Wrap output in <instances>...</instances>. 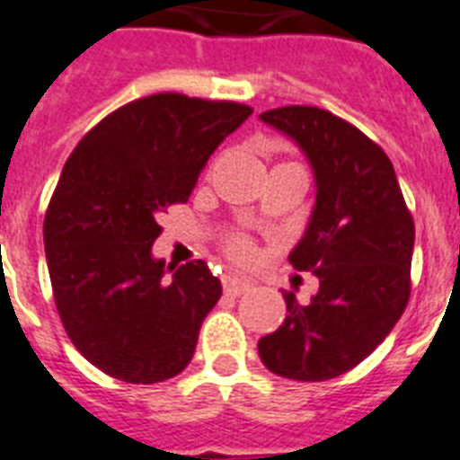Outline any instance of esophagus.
<instances>
[{"label": "esophagus", "mask_w": 460, "mask_h": 460, "mask_svg": "<svg viewBox=\"0 0 460 460\" xmlns=\"http://www.w3.org/2000/svg\"><path fill=\"white\" fill-rule=\"evenodd\" d=\"M223 289H226V294L240 296V294L252 289V282L242 280V278H237V275H223Z\"/></svg>", "instance_id": "esophagus-1"}]
</instances>
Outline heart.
<instances>
[{"label": "heart", "instance_id": "obj_1", "mask_svg": "<svg viewBox=\"0 0 460 460\" xmlns=\"http://www.w3.org/2000/svg\"><path fill=\"white\" fill-rule=\"evenodd\" d=\"M226 252L227 256L233 261H237V263H247L249 259L253 256V247H252V242L247 240V237H230V240L226 242Z\"/></svg>", "mask_w": 460, "mask_h": 460}]
</instances>
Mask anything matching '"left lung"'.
<instances>
[{
	"instance_id": "1",
	"label": "left lung",
	"mask_w": 460,
	"mask_h": 460,
	"mask_svg": "<svg viewBox=\"0 0 460 460\" xmlns=\"http://www.w3.org/2000/svg\"><path fill=\"white\" fill-rule=\"evenodd\" d=\"M259 119L292 139L314 171V211L289 263L321 282L308 304L282 292L288 315L261 337L259 356L280 377L332 380L373 354L402 318L416 227L392 161L358 128L315 106Z\"/></svg>"
}]
</instances>
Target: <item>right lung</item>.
Wrapping results in <instances>:
<instances>
[{
    "label": "right lung",
    "instance_id": "obj_1",
    "mask_svg": "<svg viewBox=\"0 0 460 460\" xmlns=\"http://www.w3.org/2000/svg\"><path fill=\"white\" fill-rule=\"evenodd\" d=\"M249 116L234 102L152 94L109 113L66 161L44 216L47 268L66 332L106 376L154 385L192 361L223 288L204 261L154 259L156 218L190 199Z\"/></svg>",
    "mask_w": 460,
    "mask_h": 460
}]
</instances>
